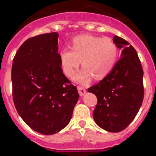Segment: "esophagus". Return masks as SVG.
Returning <instances> with one entry per match:
<instances>
[{
  "label": "esophagus",
  "mask_w": 156,
  "mask_h": 156,
  "mask_svg": "<svg viewBox=\"0 0 156 156\" xmlns=\"http://www.w3.org/2000/svg\"><path fill=\"white\" fill-rule=\"evenodd\" d=\"M77 90H78V92H79V94L80 96L84 95V94L86 93V90H85V88L83 87H81V86L77 87Z\"/></svg>",
  "instance_id": "34e87169"
}]
</instances>
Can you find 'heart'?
Masks as SVG:
<instances>
[{
  "mask_svg": "<svg viewBox=\"0 0 156 156\" xmlns=\"http://www.w3.org/2000/svg\"><path fill=\"white\" fill-rule=\"evenodd\" d=\"M118 57V46L109 37L93 35L76 37L71 42V49H63L59 59L65 74L73 76L82 60L83 69L76 76V80L87 83L94 76L102 79L110 73Z\"/></svg>",
  "mask_w": 156,
  "mask_h": 156,
  "instance_id": "obj_1",
  "label": "heart"
}]
</instances>
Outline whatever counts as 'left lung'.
Instances as JSON below:
<instances>
[{"label":"left lung","mask_w":156,"mask_h":156,"mask_svg":"<svg viewBox=\"0 0 156 156\" xmlns=\"http://www.w3.org/2000/svg\"><path fill=\"white\" fill-rule=\"evenodd\" d=\"M113 41L122 49L121 58L110 73L88 91L98 98L93 112L95 122L107 131L118 133L133 121L142 104L144 72L133 47L118 36Z\"/></svg>","instance_id":"8db88e82"}]
</instances>
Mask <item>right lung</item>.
<instances>
[{
    "label": "right lung",
    "mask_w": 156,
    "mask_h": 156,
    "mask_svg": "<svg viewBox=\"0 0 156 156\" xmlns=\"http://www.w3.org/2000/svg\"><path fill=\"white\" fill-rule=\"evenodd\" d=\"M55 32L29 38L12 67V96L19 115L35 131L59 132L73 115L80 95L62 69Z\"/></svg>",
    "instance_id": "1"
}]
</instances>
